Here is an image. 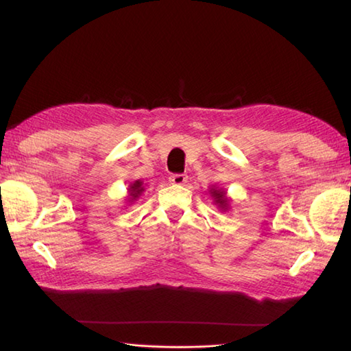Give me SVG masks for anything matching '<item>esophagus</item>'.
Listing matches in <instances>:
<instances>
[{"label": "esophagus", "mask_w": 351, "mask_h": 351, "mask_svg": "<svg viewBox=\"0 0 351 351\" xmlns=\"http://www.w3.org/2000/svg\"><path fill=\"white\" fill-rule=\"evenodd\" d=\"M169 180H170V182H171V184H175V185H182V184L187 182L189 178H187V175L175 173V175H171V176L169 178Z\"/></svg>", "instance_id": "34e87169"}]
</instances>
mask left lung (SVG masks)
I'll return each instance as SVG.
<instances>
[{"instance_id":"obj_1","label":"left lung","mask_w":351,"mask_h":351,"mask_svg":"<svg viewBox=\"0 0 351 351\" xmlns=\"http://www.w3.org/2000/svg\"><path fill=\"white\" fill-rule=\"evenodd\" d=\"M211 193H213V196H214V199H215V202H217L220 206L225 208V206L228 205V200H226V197H225V193L219 191V190H214V191H211Z\"/></svg>"}]
</instances>
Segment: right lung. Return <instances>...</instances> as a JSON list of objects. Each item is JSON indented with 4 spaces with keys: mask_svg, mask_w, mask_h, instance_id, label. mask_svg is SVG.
Listing matches in <instances>:
<instances>
[{
    "mask_svg": "<svg viewBox=\"0 0 351 351\" xmlns=\"http://www.w3.org/2000/svg\"><path fill=\"white\" fill-rule=\"evenodd\" d=\"M143 191V187H141V182L140 181H136L134 182L132 185H131V189H130V196L132 197V199H136L140 193Z\"/></svg>",
    "mask_w": 351,
    "mask_h": 351,
    "instance_id": "add662e5",
    "label": "right lung"
}]
</instances>
